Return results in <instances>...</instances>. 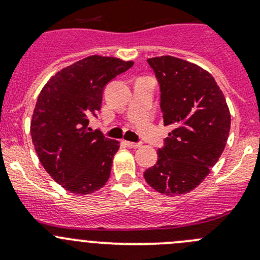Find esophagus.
<instances>
[{
    "label": "esophagus",
    "mask_w": 260,
    "mask_h": 260,
    "mask_svg": "<svg viewBox=\"0 0 260 260\" xmlns=\"http://www.w3.org/2000/svg\"><path fill=\"white\" fill-rule=\"evenodd\" d=\"M125 145H127V147H129V148H138V147H141L140 143L129 142V141H127V142H125Z\"/></svg>",
    "instance_id": "34e87169"
}]
</instances>
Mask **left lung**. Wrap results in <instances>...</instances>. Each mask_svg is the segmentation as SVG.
Here are the masks:
<instances>
[{
  "label": "left lung",
  "instance_id": "obj_1",
  "mask_svg": "<svg viewBox=\"0 0 260 260\" xmlns=\"http://www.w3.org/2000/svg\"><path fill=\"white\" fill-rule=\"evenodd\" d=\"M147 61L161 86L164 123L174 129L143 176L162 195H185L221 156L232 123L229 107L214 77L199 65L170 55Z\"/></svg>",
  "mask_w": 260,
  "mask_h": 260
}]
</instances>
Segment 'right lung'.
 Returning a JSON list of instances; mask_svg holds the SVG:
<instances>
[{
	"mask_svg": "<svg viewBox=\"0 0 260 260\" xmlns=\"http://www.w3.org/2000/svg\"><path fill=\"white\" fill-rule=\"evenodd\" d=\"M133 61L90 55L52 75L39 94L31 119L32 145L46 172L67 191L89 195L111 176L119 142L89 127L102 108L108 81Z\"/></svg>",
	"mask_w": 260,
	"mask_h": 260,
	"instance_id": "1",
	"label": "right lung"
}]
</instances>
